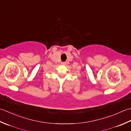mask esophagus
Here are the masks:
<instances>
[{
  "label": "esophagus",
  "mask_w": 131,
  "mask_h": 131,
  "mask_svg": "<svg viewBox=\"0 0 131 131\" xmlns=\"http://www.w3.org/2000/svg\"><path fill=\"white\" fill-rule=\"evenodd\" d=\"M61 64H63V65H65L66 64V63L64 62H63L61 63Z\"/></svg>",
  "instance_id": "esophagus-1"
}]
</instances>
